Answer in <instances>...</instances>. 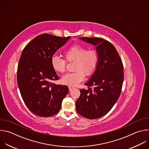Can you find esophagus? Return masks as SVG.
Masks as SVG:
<instances>
[{
	"label": "esophagus",
	"instance_id": "obj_1",
	"mask_svg": "<svg viewBox=\"0 0 149 149\" xmlns=\"http://www.w3.org/2000/svg\"><path fill=\"white\" fill-rule=\"evenodd\" d=\"M68 88H69V90H70V91H71L72 89H74V87H71V86H69V87H68Z\"/></svg>",
	"mask_w": 149,
	"mask_h": 149
}]
</instances>
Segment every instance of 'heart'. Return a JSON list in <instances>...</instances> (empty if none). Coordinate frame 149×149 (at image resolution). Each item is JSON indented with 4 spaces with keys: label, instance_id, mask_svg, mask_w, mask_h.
I'll return each instance as SVG.
<instances>
[{
    "label": "heart",
    "instance_id": "1",
    "mask_svg": "<svg viewBox=\"0 0 149 149\" xmlns=\"http://www.w3.org/2000/svg\"><path fill=\"white\" fill-rule=\"evenodd\" d=\"M64 56L68 62L75 61L74 72L67 73L62 77V84L69 86H76L82 82L85 76H91L95 71L99 55L97 50L88 49V48L79 44L70 47L64 52ZM51 65L56 72H65L67 61L57 55H54L51 59Z\"/></svg>",
    "mask_w": 149,
    "mask_h": 149
}]
</instances>
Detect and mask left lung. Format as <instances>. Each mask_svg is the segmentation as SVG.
<instances>
[{"label":"left lung","mask_w":149,"mask_h":149,"mask_svg":"<svg viewBox=\"0 0 149 149\" xmlns=\"http://www.w3.org/2000/svg\"><path fill=\"white\" fill-rule=\"evenodd\" d=\"M80 39L96 46L99 55L97 69L81 89L75 105L77 113L89 118L96 119L107 114L120 95L124 80L123 64L114 45L101 38L82 37ZM93 86L92 89L89 87Z\"/></svg>","instance_id":"8db88e82"}]
</instances>
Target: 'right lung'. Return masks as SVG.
Listing matches in <instances>:
<instances>
[{
	"label": "right lung",
	"mask_w": 149,
	"mask_h": 149,
	"mask_svg": "<svg viewBox=\"0 0 149 149\" xmlns=\"http://www.w3.org/2000/svg\"><path fill=\"white\" fill-rule=\"evenodd\" d=\"M70 38L39 35L29 42L20 55L17 71L19 89L26 107L38 116L57 114L69 91L67 86L52 82L59 77L51 67V59Z\"/></svg>",
	"instance_id": "obj_1"
}]
</instances>
